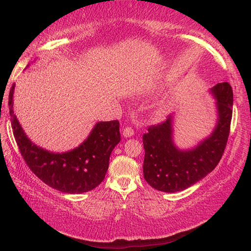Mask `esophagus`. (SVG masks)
Here are the masks:
<instances>
[{"label":"esophagus","instance_id":"obj_1","mask_svg":"<svg viewBox=\"0 0 251 251\" xmlns=\"http://www.w3.org/2000/svg\"><path fill=\"white\" fill-rule=\"evenodd\" d=\"M123 135H124L125 137H130V136L134 135V129L131 128V127H125V128L123 129Z\"/></svg>","mask_w":251,"mask_h":251}]
</instances>
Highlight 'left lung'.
<instances>
[{
    "instance_id": "left-lung-1",
    "label": "left lung",
    "mask_w": 251,
    "mask_h": 251,
    "mask_svg": "<svg viewBox=\"0 0 251 251\" xmlns=\"http://www.w3.org/2000/svg\"><path fill=\"white\" fill-rule=\"evenodd\" d=\"M217 100L218 123L209 137L190 151H180L173 142V116L148 127L143 136L144 178L152 188L180 192L196 184L217 166L227 145L232 117V88L218 83L211 88Z\"/></svg>"
}]
</instances>
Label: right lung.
Returning a JSON list of instances; mask_svg holds the SVG:
<instances>
[{
  "label": "right lung",
  "instance_id": "right-lung-1",
  "mask_svg": "<svg viewBox=\"0 0 251 251\" xmlns=\"http://www.w3.org/2000/svg\"><path fill=\"white\" fill-rule=\"evenodd\" d=\"M14 84L8 95L11 124L21 155L28 168L54 189L67 194L90 192L104 180L109 156L121 142L118 121L100 122L86 141L66 152H52L33 144L13 110Z\"/></svg>",
  "mask_w": 251,
  "mask_h": 251
}]
</instances>
